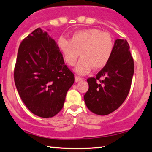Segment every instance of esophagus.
<instances>
[{
	"label": "esophagus",
	"instance_id": "esophagus-1",
	"mask_svg": "<svg viewBox=\"0 0 152 152\" xmlns=\"http://www.w3.org/2000/svg\"><path fill=\"white\" fill-rule=\"evenodd\" d=\"M82 80H83V78H82L78 77V76H75V81L76 82H78L80 81H82Z\"/></svg>",
	"mask_w": 152,
	"mask_h": 152
}]
</instances>
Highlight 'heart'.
<instances>
[{
    "label": "heart",
    "mask_w": 152,
    "mask_h": 152,
    "mask_svg": "<svg viewBox=\"0 0 152 152\" xmlns=\"http://www.w3.org/2000/svg\"><path fill=\"white\" fill-rule=\"evenodd\" d=\"M58 48L68 65L74 66L78 56H81L74 71L86 75L92 69H102L111 58L114 42L109 34L97 28H88L75 32L70 40L58 38Z\"/></svg>",
    "instance_id": "b5f03b06"
}]
</instances>
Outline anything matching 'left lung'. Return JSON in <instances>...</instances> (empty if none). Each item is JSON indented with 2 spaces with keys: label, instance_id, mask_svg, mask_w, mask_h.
Returning a JSON list of instances; mask_svg holds the SVG:
<instances>
[{
  "label": "left lung",
  "instance_id": "obj_1",
  "mask_svg": "<svg viewBox=\"0 0 152 152\" xmlns=\"http://www.w3.org/2000/svg\"><path fill=\"white\" fill-rule=\"evenodd\" d=\"M134 71L129 45L126 40L116 39L109 62L96 77L87 79L88 90L83 97L87 108L101 116L117 109L128 96Z\"/></svg>",
  "mask_w": 152,
  "mask_h": 152
}]
</instances>
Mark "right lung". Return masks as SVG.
I'll use <instances>...</instances> for the list:
<instances>
[{
  "label": "right lung",
  "mask_w": 152,
  "mask_h": 152,
  "mask_svg": "<svg viewBox=\"0 0 152 152\" xmlns=\"http://www.w3.org/2000/svg\"><path fill=\"white\" fill-rule=\"evenodd\" d=\"M14 81L26 107L36 116L50 118L62 109L74 75L64 64L55 40L38 28L19 46Z\"/></svg>",
  "instance_id": "1"
}]
</instances>
